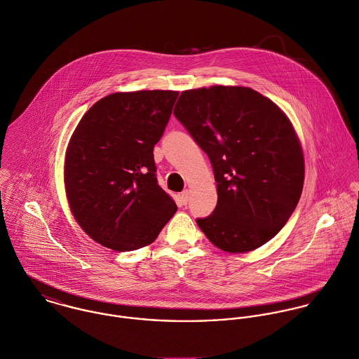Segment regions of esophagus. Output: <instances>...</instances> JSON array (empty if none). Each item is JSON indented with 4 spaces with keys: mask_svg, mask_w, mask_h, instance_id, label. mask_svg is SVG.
Returning a JSON list of instances; mask_svg holds the SVG:
<instances>
[{
    "mask_svg": "<svg viewBox=\"0 0 359 359\" xmlns=\"http://www.w3.org/2000/svg\"><path fill=\"white\" fill-rule=\"evenodd\" d=\"M189 197H190V191H189V190H184V191L180 194V201H182L183 204H187Z\"/></svg>",
    "mask_w": 359,
    "mask_h": 359,
    "instance_id": "1",
    "label": "esophagus"
}]
</instances>
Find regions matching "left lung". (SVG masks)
Here are the masks:
<instances>
[{
    "label": "left lung",
    "mask_w": 359,
    "mask_h": 359,
    "mask_svg": "<svg viewBox=\"0 0 359 359\" xmlns=\"http://www.w3.org/2000/svg\"><path fill=\"white\" fill-rule=\"evenodd\" d=\"M173 114L212 163L217 204L197 219L208 240L231 254L272 240L294 212L305 176L302 147L286 114L243 86L186 90Z\"/></svg>",
    "instance_id": "obj_1"
}]
</instances>
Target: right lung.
Instances as JSON below:
<instances>
[{
  "instance_id": "right-lung-1",
  "label": "right lung",
  "mask_w": 359,
  "mask_h": 359,
  "mask_svg": "<svg viewBox=\"0 0 359 359\" xmlns=\"http://www.w3.org/2000/svg\"><path fill=\"white\" fill-rule=\"evenodd\" d=\"M177 95L114 93L77 123L65 152V193L73 217L98 244L119 252L143 248L177 211L156 183L152 152Z\"/></svg>"
}]
</instances>
